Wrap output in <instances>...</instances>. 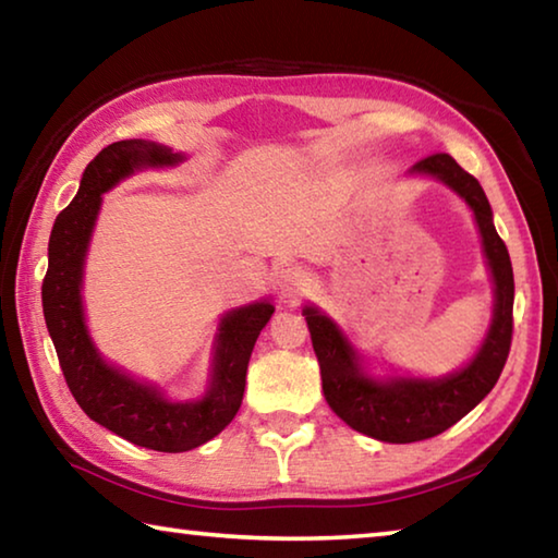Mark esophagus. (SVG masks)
Returning a JSON list of instances; mask_svg holds the SVG:
<instances>
[{
	"label": "esophagus",
	"mask_w": 558,
	"mask_h": 558,
	"mask_svg": "<svg viewBox=\"0 0 558 558\" xmlns=\"http://www.w3.org/2000/svg\"><path fill=\"white\" fill-rule=\"evenodd\" d=\"M310 288V276L305 268L300 266H288L280 270L278 276V292L282 300H295L300 298L302 292H305Z\"/></svg>",
	"instance_id": "obj_1"
}]
</instances>
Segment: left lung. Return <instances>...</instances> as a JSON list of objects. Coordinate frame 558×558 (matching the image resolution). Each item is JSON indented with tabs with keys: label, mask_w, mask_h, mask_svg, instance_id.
Here are the masks:
<instances>
[{
	"label": "left lung",
	"mask_w": 558,
	"mask_h": 558,
	"mask_svg": "<svg viewBox=\"0 0 558 558\" xmlns=\"http://www.w3.org/2000/svg\"><path fill=\"white\" fill-rule=\"evenodd\" d=\"M405 177L436 179L465 202L475 219L485 266L493 280V319L477 352L460 369L418 376L399 369L376 374L342 325L315 302L302 307L323 374V391L339 418L356 433L381 442H415L438 436L468 415L493 391L512 344L514 276L502 239L497 235L483 186L450 155H433L413 165Z\"/></svg>",
	"instance_id": "1"
}]
</instances>
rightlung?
Masks as SVG:
<instances>
[{"label": "right lung", "mask_w": 558, "mask_h": 558, "mask_svg": "<svg viewBox=\"0 0 558 558\" xmlns=\"http://www.w3.org/2000/svg\"><path fill=\"white\" fill-rule=\"evenodd\" d=\"M184 159L153 140H120L100 149L81 177L78 194L56 216L41 286L44 319L73 399L102 428L159 452L199 448L229 426L241 409L253 344L276 313L270 298L226 310L214 335L206 389L189 401L169 399L162 386L122 369L93 342L83 280L102 194L132 174L172 169Z\"/></svg>", "instance_id": "obj_1"}]
</instances>
